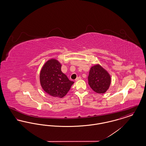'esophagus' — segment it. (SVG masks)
<instances>
[{
	"instance_id": "34e87169",
	"label": "esophagus",
	"mask_w": 146,
	"mask_h": 146,
	"mask_svg": "<svg viewBox=\"0 0 146 146\" xmlns=\"http://www.w3.org/2000/svg\"><path fill=\"white\" fill-rule=\"evenodd\" d=\"M82 79V78L80 77V76H78V78H76V81H78V80H80Z\"/></svg>"
}]
</instances>
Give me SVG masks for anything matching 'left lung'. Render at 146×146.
Here are the masks:
<instances>
[{
    "label": "left lung",
    "instance_id": "obj_1",
    "mask_svg": "<svg viewBox=\"0 0 146 146\" xmlns=\"http://www.w3.org/2000/svg\"><path fill=\"white\" fill-rule=\"evenodd\" d=\"M111 79L108 73L100 65L91 68L88 76V83L91 88L98 94H104L110 87Z\"/></svg>",
    "mask_w": 146,
    "mask_h": 146
}]
</instances>
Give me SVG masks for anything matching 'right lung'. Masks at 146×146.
I'll list each match as a JSON object with an SVG mask.
<instances>
[{
    "mask_svg": "<svg viewBox=\"0 0 146 146\" xmlns=\"http://www.w3.org/2000/svg\"><path fill=\"white\" fill-rule=\"evenodd\" d=\"M42 88L54 97H64L74 83L61 71L60 63L55 59L49 60L44 65L40 74Z\"/></svg>",
    "mask_w": 146,
    "mask_h": 146,
    "instance_id": "1",
    "label": "right lung"
}]
</instances>
